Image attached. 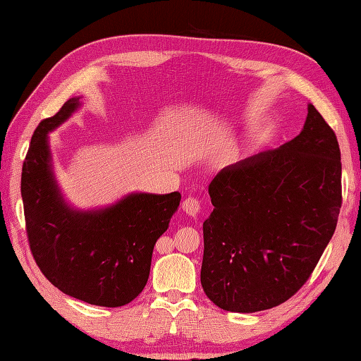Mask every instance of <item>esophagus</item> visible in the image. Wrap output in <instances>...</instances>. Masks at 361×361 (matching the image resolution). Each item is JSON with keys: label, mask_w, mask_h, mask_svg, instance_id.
Segmentation results:
<instances>
[{"label": "esophagus", "mask_w": 361, "mask_h": 361, "mask_svg": "<svg viewBox=\"0 0 361 361\" xmlns=\"http://www.w3.org/2000/svg\"><path fill=\"white\" fill-rule=\"evenodd\" d=\"M200 209H202L200 202H198L197 198L189 197L185 202H183V211H185L190 217H197L198 214H200Z\"/></svg>", "instance_id": "esophagus-1"}]
</instances>
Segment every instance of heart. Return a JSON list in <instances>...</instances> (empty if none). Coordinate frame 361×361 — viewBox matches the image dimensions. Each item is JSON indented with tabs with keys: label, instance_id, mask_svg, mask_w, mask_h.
Returning a JSON list of instances; mask_svg holds the SVG:
<instances>
[{
	"label": "heart",
	"instance_id": "b5f03b06",
	"mask_svg": "<svg viewBox=\"0 0 361 361\" xmlns=\"http://www.w3.org/2000/svg\"><path fill=\"white\" fill-rule=\"evenodd\" d=\"M248 142H250V141L247 140V141H240L239 144H235V145H234V147L231 149V152H229V153H228V157H226V158H231V157H235V155H239V153H240V152H243L245 149H247V145H248Z\"/></svg>",
	"mask_w": 361,
	"mask_h": 361
}]
</instances>
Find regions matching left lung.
<instances>
[{
    "mask_svg": "<svg viewBox=\"0 0 361 361\" xmlns=\"http://www.w3.org/2000/svg\"><path fill=\"white\" fill-rule=\"evenodd\" d=\"M340 159L334 130L309 104L296 137L216 175L200 281L217 307L267 310L304 286L338 220Z\"/></svg>",
    "mask_w": 361,
    "mask_h": 361,
    "instance_id": "left-lung-1",
    "label": "left lung"
}]
</instances>
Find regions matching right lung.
Listing matches in <instances>:
<instances>
[{
  "instance_id": "obj_1",
  "label": "right lung",
  "mask_w": 361,
  "mask_h": 361,
  "mask_svg": "<svg viewBox=\"0 0 361 361\" xmlns=\"http://www.w3.org/2000/svg\"><path fill=\"white\" fill-rule=\"evenodd\" d=\"M82 106L71 97L32 135L21 173L26 231L37 265L65 295L121 307L141 293L152 252L180 206V192H130L114 203L80 209L60 188L49 133Z\"/></svg>"
}]
</instances>
